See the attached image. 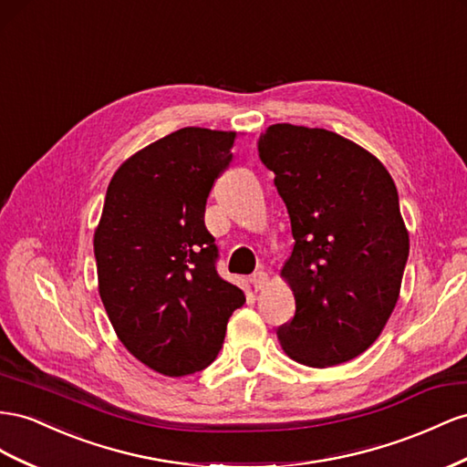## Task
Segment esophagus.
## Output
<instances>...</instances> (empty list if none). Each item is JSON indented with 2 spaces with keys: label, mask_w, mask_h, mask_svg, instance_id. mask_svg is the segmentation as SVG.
I'll use <instances>...</instances> for the list:
<instances>
[{
  "label": "esophagus",
  "mask_w": 467,
  "mask_h": 467,
  "mask_svg": "<svg viewBox=\"0 0 467 467\" xmlns=\"http://www.w3.org/2000/svg\"><path fill=\"white\" fill-rule=\"evenodd\" d=\"M251 283H254L255 291H263V288L269 283V276L265 271H257V273H254V276H251Z\"/></svg>",
  "instance_id": "esophagus-1"
}]
</instances>
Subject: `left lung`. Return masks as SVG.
I'll return each mask as SVG.
<instances>
[{
	"label": "left lung",
	"instance_id": "1",
	"mask_svg": "<svg viewBox=\"0 0 467 467\" xmlns=\"http://www.w3.org/2000/svg\"><path fill=\"white\" fill-rule=\"evenodd\" d=\"M259 157L295 237L281 279L296 310L276 337L308 368L346 363L381 336L400 295L409 230L397 186L368 149L320 128L269 125Z\"/></svg>",
	"mask_w": 467,
	"mask_h": 467
}]
</instances>
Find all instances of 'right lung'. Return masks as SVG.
<instances>
[{
    "label": "right lung",
    "mask_w": 467,
    "mask_h": 467,
    "mask_svg": "<svg viewBox=\"0 0 467 467\" xmlns=\"http://www.w3.org/2000/svg\"><path fill=\"white\" fill-rule=\"evenodd\" d=\"M235 131L184 128L137 150L113 172L94 232L98 291L119 342L167 377L208 368L245 302L216 273L204 225Z\"/></svg>",
    "instance_id": "right-lung-1"
}]
</instances>
